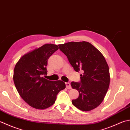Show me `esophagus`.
Masks as SVG:
<instances>
[{
	"label": "esophagus",
	"mask_w": 130,
	"mask_h": 130,
	"mask_svg": "<svg viewBox=\"0 0 130 130\" xmlns=\"http://www.w3.org/2000/svg\"><path fill=\"white\" fill-rule=\"evenodd\" d=\"M66 87H67L68 89H71L72 88V87H71L70 83L69 82H67L66 83Z\"/></svg>",
	"instance_id": "obj_1"
}]
</instances>
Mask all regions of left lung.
<instances>
[{"label": "left lung", "instance_id": "obj_1", "mask_svg": "<svg viewBox=\"0 0 130 130\" xmlns=\"http://www.w3.org/2000/svg\"><path fill=\"white\" fill-rule=\"evenodd\" d=\"M76 72L80 74V83L71 86L79 92V97L72 104L80 110L88 111L103 102L110 84V73L104 56L87 42H70L58 45Z\"/></svg>", "mask_w": 130, "mask_h": 130}]
</instances>
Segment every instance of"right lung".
<instances>
[{"mask_svg": "<svg viewBox=\"0 0 130 130\" xmlns=\"http://www.w3.org/2000/svg\"><path fill=\"white\" fill-rule=\"evenodd\" d=\"M58 49L57 45L45 44L23 55L15 65L13 77L15 87L23 100L32 108L50 107L58 92L65 88L62 80L51 81L42 77L47 74L48 59Z\"/></svg>", "mask_w": 130, "mask_h": 130, "instance_id": "obj_1", "label": "right lung"}]
</instances>
